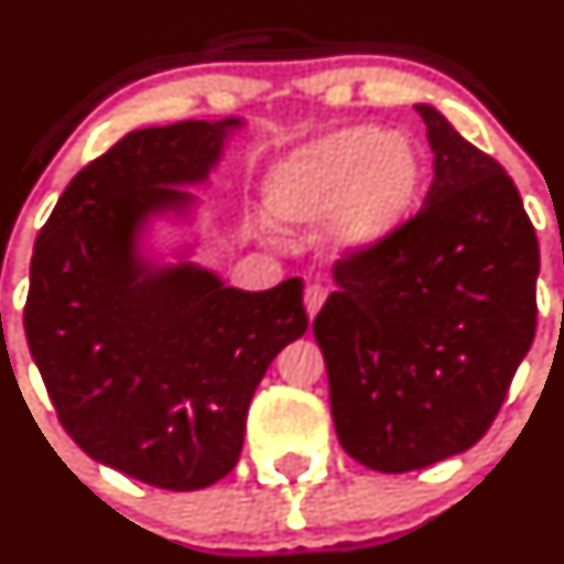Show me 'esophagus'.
I'll list each match as a JSON object with an SVG mask.
<instances>
[{"label":"esophagus","instance_id":"34e87169","mask_svg":"<svg viewBox=\"0 0 564 564\" xmlns=\"http://www.w3.org/2000/svg\"><path fill=\"white\" fill-rule=\"evenodd\" d=\"M325 299H328V290L319 288V284H308L306 293H304V306H306L308 319L317 317V312H319V308H323Z\"/></svg>","mask_w":564,"mask_h":564}]
</instances>
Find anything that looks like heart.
Masks as SVG:
<instances>
[{
	"instance_id": "heart-1",
	"label": "heart",
	"mask_w": 564,
	"mask_h": 564,
	"mask_svg": "<svg viewBox=\"0 0 564 564\" xmlns=\"http://www.w3.org/2000/svg\"><path fill=\"white\" fill-rule=\"evenodd\" d=\"M425 183L427 163L414 137L357 123L308 139L271 163L263 209L288 231L328 223L333 252L357 258L401 231Z\"/></svg>"
}]
</instances>
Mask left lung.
Segmentation results:
<instances>
[{
    "label": "left lung",
    "mask_w": 564,
    "mask_h": 564,
    "mask_svg": "<svg viewBox=\"0 0 564 564\" xmlns=\"http://www.w3.org/2000/svg\"><path fill=\"white\" fill-rule=\"evenodd\" d=\"M425 204L377 252L341 260L314 319L344 452L420 470L487 433L535 338V228L506 169L435 107Z\"/></svg>",
    "instance_id": "8db88e82"
}]
</instances>
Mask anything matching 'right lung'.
<instances>
[{
	"label": "right lung",
	"mask_w": 564,
	"mask_h": 564,
	"mask_svg": "<svg viewBox=\"0 0 564 564\" xmlns=\"http://www.w3.org/2000/svg\"><path fill=\"white\" fill-rule=\"evenodd\" d=\"M241 118L131 131L90 161L34 241L26 341L66 433L96 463L191 492L234 470L265 368L306 333L304 282L228 288L148 256L155 220L191 223Z\"/></svg>",
	"instance_id": "obj_1"
}]
</instances>
